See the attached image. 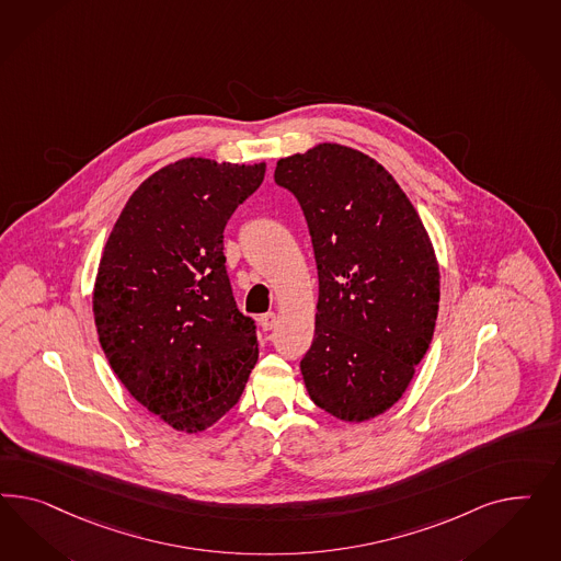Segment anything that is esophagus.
Returning <instances> with one entry per match:
<instances>
[{"label": "esophagus", "instance_id": "esophagus-1", "mask_svg": "<svg viewBox=\"0 0 561 561\" xmlns=\"http://www.w3.org/2000/svg\"><path fill=\"white\" fill-rule=\"evenodd\" d=\"M275 323H277L275 312H265V314H261V319H259V324H261L263 331H272Z\"/></svg>", "mask_w": 561, "mask_h": 561}]
</instances>
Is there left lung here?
<instances>
[{
    "label": "left lung",
    "instance_id": "left-lung-1",
    "mask_svg": "<svg viewBox=\"0 0 561 561\" xmlns=\"http://www.w3.org/2000/svg\"><path fill=\"white\" fill-rule=\"evenodd\" d=\"M273 179L305 211L319 272L306 391L341 422L373 420L408 391L432 343V240L389 170L354 148L319 144L282 158Z\"/></svg>",
    "mask_w": 561,
    "mask_h": 561
}]
</instances>
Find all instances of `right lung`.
Listing matches in <instances>:
<instances>
[{
    "instance_id": "right-lung-1",
    "label": "right lung",
    "mask_w": 561,
    "mask_h": 561,
    "mask_svg": "<svg viewBox=\"0 0 561 561\" xmlns=\"http://www.w3.org/2000/svg\"><path fill=\"white\" fill-rule=\"evenodd\" d=\"M263 176L265 162L176 160L134 191L102 251V352L137 403L179 432L216 424L255 368V321L234 302L224 228Z\"/></svg>"
}]
</instances>
